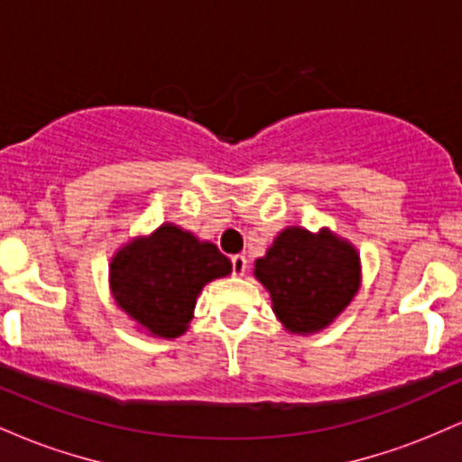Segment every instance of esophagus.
<instances>
[{
	"instance_id": "esophagus-1",
	"label": "esophagus",
	"mask_w": 462,
	"mask_h": 462,
	"mask_svg": "<svg viewBox=\"0 0 462 462\" xmlns=\"http://www.w3.org/2000/svg\"><path fill=\"white\" fill-rule=\"evenodd\" d=\"M232 263V273L235 275H243L247 272V258L243 256V254H235V256L230 258Z\"/></svg>"
}]
</instances>
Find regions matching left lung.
<instances>
[{
  "label": "left lung",
  "mask_w": 462,
  "mask_h": 462,
  "mask_svg": "<svg viewBox=\"0 0 462 462\" xmlns=\"http://www.w3.org/2000/svg\"><path fill=\"white\" fill-rule=\"evenodd\" d=\"M254 273L272 293L273 312L286 330L306 334L326 328L352 301L360 263L356 249L332 232L286 227Z\"/></svg>",
  "instance_id": "1"
}]
</instances>
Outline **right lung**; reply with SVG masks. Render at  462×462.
<instances>
[{
    "label": "right lung",
    "mask_w": 462,
    "mask_h": 462,
    "mask_svg": "<svg viewBox=\"0 0 462 462\" xmlns=\"http://www.w3.org/2000/svg\"><path fill=\"white\" fill-rule=\"evenodd\" d=\"M232 272L213 243L164 224L152 236L132 241L110 264L115 301L156 337L176 338L193 319L201 286Z\"/></svg>",
    "instance_id": "obj_1"
}]
</instances>
